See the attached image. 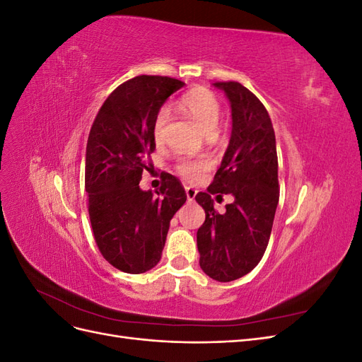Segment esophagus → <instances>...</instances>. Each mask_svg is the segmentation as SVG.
Here are the masks:
<instances>
[{
    "label": "esophagus",
    "mask_w": 362,
    "mask_h": 362,
    "mask_svg": "<svg viewBox=\"0 0 362 362\" xmlns=\"http://www.w3.org/2000/svg\"><path fill=\"white\" fill-rule=\"evenodd\" d=\"M196 193H198V190H194L193 187H185V194H187L189 201H193L196 198Z\"/></svg>",
    "instance_id": "obj_1"
}]
</instances>
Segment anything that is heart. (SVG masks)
<instances>
[{
  "mask_svg": "<svg viewBox=\"0 0 362 362\" xmlns=\"http://www.w3.org/2000/svg\"><path fill=\"white\" fill-rule=\"evenodd\" d=\"M180 110L193 119L199 128L206 136H213L217 129L218 120H221L222 105L218 98L204 87H196V89L185 93L180 103ZM169 120V110L161 108L156 117L154 124V139L161 141L164 136V128ZM210 168L206 160H192V158H181L175 164V170L181 178L189 182H198L202 180L205 172Z\"/></svg>",
  "mask_w": 362,
  "mask_h": 362,
  "instance_id": "heart-1",
  "label": "heart"
}]
</instances>
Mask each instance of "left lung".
<instances>
[{
	"label": "left lung",
	"mask_w": 362,
	"mask_h": 362,
	"mask_svg": "<svg viewBox=\"0 0 362 362\" xmlns=\"http://www.w3.org/2000/svg\"><path fill=\"white\" fill-rule=\"evenodd\" d=\"M233 112V133L221 168L206 192L196 194L205 210L198 229L199 264L218 282L242 278L267 249L279 201L275 131L266 107L243 84L216 81ZM231 192L236 201L218 215L211 194Z\"/></svg>",
	"instance_id": "left-lung-1"
}]
</instances>
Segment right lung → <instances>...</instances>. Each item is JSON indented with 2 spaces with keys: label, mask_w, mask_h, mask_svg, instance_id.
<instances>
[{
  "label": "right lung",
  "mask_w": 362,
  "mask_h": 362,
  "mask_svg": "<svg viewBox=\"0 0 362 362\" xmlns=\"http://www.w3.org/2000/svg\"><path fill=\"white\" fill-rule=\"evenodd\" d=\"M184 86L170 76L139 75L108 95L90 128L84 187L98 249L125 273H144L161 258L173 214L187 199L178 178L164 173L158 196L140 190L156 149L161 105Z\"/></svg>",
  "instance_id": "obj_1"
}]
</instances>
